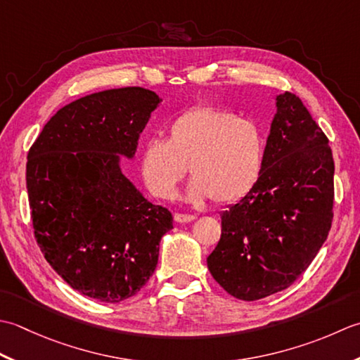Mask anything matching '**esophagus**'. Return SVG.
I'll use <instances>...</instances> for the list:
<instances>
[{
	"label": "esophagus",
	"instance_id": "1",
	"mask_svg": "<svg viewBox=\"0 0 360 360\" xmlns=\"http://www.w3.org/2000/svg\"><path fill=\"white\" fill-rule=\"evenodd\" d=\"M195 219V216L193 214H181V212H177V214L174 216V221L177 224H188V222H193Z\"/></svg>",
	"mask_w": 360,
	"mask_h": 360
}]
</instances>
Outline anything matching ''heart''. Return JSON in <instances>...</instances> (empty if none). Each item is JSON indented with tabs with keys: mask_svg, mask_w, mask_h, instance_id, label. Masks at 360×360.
I'll use <instances>...</instances> for the list:
<instances>
[{
	"mask_svg": "<svg viewBox=\"0 0 360 360\" xmlns=\"http://www.w3.org/2000/svg\"><path fill=\"white\" fill-rule=\"evenodd\" d=\"M262 161L264 138L253 121L212 105H197L169 124L166 141L150 139L144 144L141 174L153 195L172 200L189 166L194 179L186 200L226 205L250 193Z\"/></svg>",
	"mask_w": 360,
	"mask_h": 360,
	"instance_id": "1",
	"label": "heart"
}]
</instances>
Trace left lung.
Returning <instances> with one entry per match:
<instances>
[{
    "label": "left lung",
    "instance_id": "1",
    "mask_svg": "<svg viewBox=\"0 0 360 360\" xmlns=\"http://www.w3.org/2000/svg\"><path fill=\"white\" fill-rule=\"evenodd\" d=\"M328 143L302 99L278 94L259 179L221 212V240L207 258L230 295L255 302L288 289L317 256L333 222Z\"/></svg>",
    "mask_w": 360,
    "mask_h": 360
}]
</instances>
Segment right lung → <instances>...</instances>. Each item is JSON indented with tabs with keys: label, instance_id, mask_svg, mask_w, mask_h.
<instances>
[{
	"label": "right lung",
	"instance_id": "obj_1",
	"mask_svg": "<svg viewBox=\"0 0 360 360\" xmlns=\"http://www.w3.org/2000/svg\"><path fill=\"white\" fill-rule=\"evenodd\" d=\"M161 99L141 86L88 94L62 107L27 153L34 234L49 266L82 295L134 297L158 262L172 214L121 171Z\"/></svg>",
	"mask_w": 360,
	"mask_h": 360
}]
</instances>
